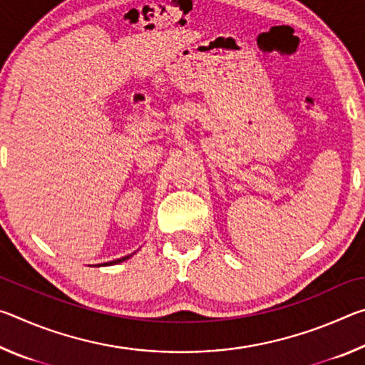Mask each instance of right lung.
<instances>
[{"label": "right lung", "instance_id": "right-lung-1", "mask_svg": "<svg viewBox=\"0 0 365 365\" xmlns=\"http://www.w3.org/2000/svg\"><path fill=\"white\" fill-rule=\"evenodd\" d=\"M133 255H128V256H123V257H120V259H115V261H110V262H106L104 265H113V264H119V262H122V261H127L128 257H132Z\"/></svg>", "mask_w": 365, "mask_h": 365}]
</instances>
